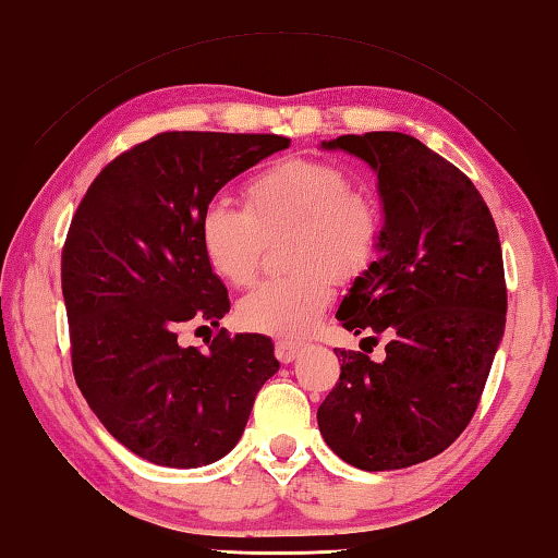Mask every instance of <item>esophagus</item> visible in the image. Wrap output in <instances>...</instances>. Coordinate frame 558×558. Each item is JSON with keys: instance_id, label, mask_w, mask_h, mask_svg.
<instances>
[{"instance_id": "esophagus-1", "label": "esophagus", "mask_w": 558, "mask_h": 558, "mask_svg": "<svg viewBox=\"0 0 558 558\" xmlns=\"http://www.w3.org/2000/svg\"><path fill=\"white\" fill-rule=\"evenodd\" d=\"M274 353H277V359L281 363H294L301 353V345L291 343V341H277L274 343Z\"/></svg>"}]
</instances>
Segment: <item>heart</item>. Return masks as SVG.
Returning a JSON list of instances; mask_svg holds the SVG:
<instances>
[{"label": "heart", "instance_id": "obj_1", "mask_svg": "<svg viewBox=\"0 0 558 558\" xmlns=\"http://www.w3.org/2000/svg\"><path fill=\"white\" fill-rule=\"evenodd\" d=\"M351 178L326 160L291 158L246 182V205L213 197L199 213V244L219 279L250 284L267 236H289L294 274L267 279L236 304L244 328L301 341L331 306L333 279L351 281L371 267L380 242L376 205L351 190Z\"/></svg>", "mask_w": 558, "mask_h": 558}]
</instances>
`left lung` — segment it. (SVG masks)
Here are the masks:
<instances>
[{"mask_svg": "<svg viewBox=\"0 0 558 558\" xmlns=\"http://www.w3.org/2000/svg\"><path fill=\"white\" fill-rule=\"evenodd\" d=\"M322 148L378 172V259L336 318L355 336L390 341L380 363L333 349L341 376L318 408V430L353 468L403 470L447 450L477 410L505 336L499 234L472 180L413 135H339Z\"/></svg>", "mask_w": 558, "mask_h": 558, "instance_id": "1", "label": "left lung"}]
</instances>
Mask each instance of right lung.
<instances>
[{
	"instance_id": "1",
	"label": "right lung",
	"mask_w": 558,
	"mask_h": 558,
	"mask_svg": "<svg viewBox=\"0 0 558 558\" xmlns=\"http://www.w3.org/2000/svg\"><path fill=\"white\" fill-rule=\"evenodd\" d=\"M289 143L264 133H158L108 162L71 219L61 291L73 378L106 430L153 464L190 470L225 458L279 371L267 336L222 328L199 351L180 345L178 328L219 326L230 312L199 244V213Z\"/></svg>"
}]
</instances>
